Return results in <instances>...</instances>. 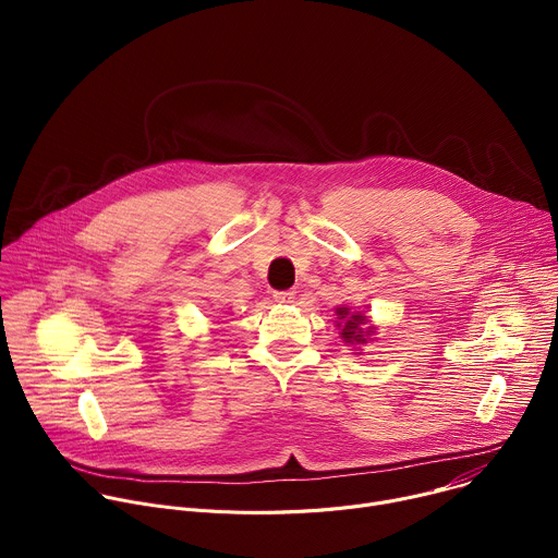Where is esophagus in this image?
<instances>
[{"instance_id": "1", "label": "esophagus", "mask_w": 558, "mask_h": 558, "mask_svg": "<svg viewBox=\"0 0 558 558\" xmlns=\"http://www.w3.org/2000/svg\"><path fill=\"white\" fill-rule=\"evenodd\" d=\"M274 300L278 304H291L295 300V291H276L274 293Z\"/></svg>"}]
</instances>
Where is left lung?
Returning a JSON list of instances; mask_svg holds the SVG:
<instances>
[{
	"instance_id": "1",
	"label": "left lung",
	"mask_w": 558,
	"mask_h": 558,
	"mask_svg": "<svg viewBox=\"0 0 558 558\" xmlns=\"http://www.w3.org/2000/svg\"><path fill=\"white\" fill-rule=\"evenodd\" d=\"M336 315H338L336 327H338L342 342L347 347H351V351H355L353 355H362V349L375 340L377 327L373 325V320L364 311H357V308H351L344 304L336 308Z\"/></svg>"
}]
</instances>
